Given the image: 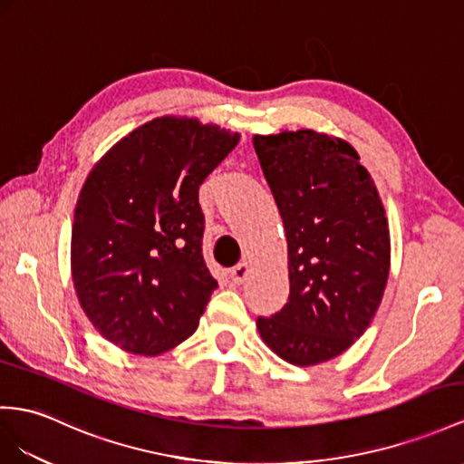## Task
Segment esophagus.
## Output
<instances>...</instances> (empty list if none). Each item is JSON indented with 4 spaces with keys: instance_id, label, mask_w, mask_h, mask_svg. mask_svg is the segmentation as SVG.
Listing matches in <instances>:
<instances>
[{
    "instance_id": "obj_1",
    "label": "esophagus",
    "mask_w": 464,
    "mask_h": 464,
    "mask_svg": "<svg viewBox=\"0 0 464 464\" xmlns=\"http://www.w3.org/2000/svg\"><path fill=\"white\" fill-rule=\"evenodd\" d=\"M248 275H251V266H248L246 263H239L237 266H233V270H231V280L235 284H243Z\"/></svg>"
}]
</instances>
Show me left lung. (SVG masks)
I'll use <instances>...</instances> for the list:
<instances>
[{
	"instance_id": "left-lung-1",
	"label": "left lung",
	"mask_w": 464,
	"mask_h": 464,
	"mask_svg": "<svg viewBox=\"0 0 464 464\" xmlns=\"http://www.w3.org/2000/svg\"><path fill=\"white\" fill-rule=\"evenodd\" d=\"M253 145L288 241L290 295L256 329L280 359L310 366L359 339L388 282L382 201L359 154L310 129L255 135Z\"/></svg>"
}]
</instances>
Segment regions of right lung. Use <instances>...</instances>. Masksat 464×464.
Returning a JSON list of instances; mask_svg holds the SVG:
<instances>
[{
    "instance_id": "obj_1",
    "label": "right lung",
    "mask_w": 464,
    "mask_h": 464,
    "mask_svg": "<svg viewBox=\"0 0 464 464\" xmlns=\"http://www.w3.org/2000/svg\"><path fill=\"white\" fill-rule=\"evenodd\" d=\"M239 139L159 117L92 169L74 211L72 278L82 310L119 349L159 354L196 331L218 288L198 189Z\"/></svg>"
}]
</instances>
